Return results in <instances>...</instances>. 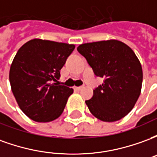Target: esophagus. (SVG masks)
<instances>
[{"label": "esophagus", "instance_id": "1", "mask_svg": "<svg viewBox=\"0 0 157 157\" xmlns=\"http://www.w3.org/2000/svg\"><path fill=\"white\" fill-rule=\"evenodd\" d=\"M83 88H84V86H75V87H74V89L77 90V91H80V90H82V89Z\"/></svg>", "mask_w": 157, "mask_h": 157}]
</instances>
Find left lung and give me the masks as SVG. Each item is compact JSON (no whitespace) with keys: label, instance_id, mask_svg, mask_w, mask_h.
<instances>
[{"label":"left lung","instance_id":"1","mask_svg":"<svg viewBox=\"0 0 157 157\" xmlns=\"http://www.w3.org/2000/svg\"><path fill=\"white\" fill-rule=\"evenodd\" d=\"M78 52L97 76L104 78L86 101L93 116L103 122L118 121L131 111L141 92L143 72L131 48L116 39L82 44Z\"/></svg>","mask_w":157,"mask_h":157}]
</instances>
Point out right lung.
Wrapping results in <instances>:
<instances>
[{
    "label": "right lung",
    "mask_w": 157,
    "mask_h": 157,
    "mask_svg": "<svg viewBox=\"0 0 157 157\" xmlns=\"http://www.w3.org/2000/svg\"><path fill=\"white\" fill-rule=\"evenodd\" d=\"M74 48V44L34 39L15 55L9 73L12 93L21 110L33 121H53L64 111L73 89L54 82Z\"/></svg>",
    "instance_id": "1"
}]
</instances>
